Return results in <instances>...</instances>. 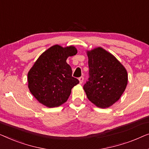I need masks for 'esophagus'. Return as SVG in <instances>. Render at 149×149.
I'll use <instances>...</instances> for the list:
<instances>
[{
    "label": "esophagus",
    "instance_id": "1",
    "mask_svg": "<svg viewBox=\"0 0 149 149\" xmlns=\"http://www.w3.org/2000/svg\"><path fill=\"white\" fill-rule=\"evenodd\" d=\"M79 84H82L83 81H84V77L83 76H81L79 77Z\"/></svg>",
    "mask_w": 149,
    "mask_h": 149
}]
</instances>
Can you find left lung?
Segmentation results:
<instances>
[{"mask_svg": "<svg viewBox=\"0 0 149 149\" xmlns=\"http://www.w3.org/2000/svg\"><path fill=\"white\" fill-rule=\"evenodd\" d=\"M89 78L84 85L90 101L100 108L117 102L127 84L125 68L112 54L101 47L87 51Z\"/></svg>", "mask_w": 149, "mask_h": 149, "instance_id": "1", "label": "left lung"}]
</instances>
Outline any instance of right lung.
<instances>
[{
    "label": "right lung",
    "instance_id": "right-lung-1",
    "mask_svg": "<svg viewBox=\"0 0 149 149\" xmlns=\"http://www.w3.org/2000/svg\"><path fill=\"white\" fill-rule=\"evenodd\" d=\"M77 52L74 46L63 48L56 45L44 52L34 63L28 74V88L39 102L53 108L68 100L79 80L72 77V68L66 60Z\"/></svg>",
    "mask_w": 149,
    "mask_h": 149
}]
</instances>
